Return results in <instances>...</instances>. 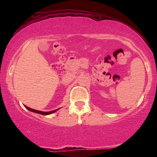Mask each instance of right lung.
Wrapping results in <instances>:
<instances>
[{"label":"right lung","mask_w":157,"mask_h":157,"mask_svg":"<svg viewBox=\"0 0 157 157\" xmlns=\"http://www.w3.org/2000/svg\"><path fill=\"white\" fill-rule=\"evenodd\" d=\"M25 108L27 109H28L29 111H33V112H34V113H39V114H41V115H49V114H51L52 113L55 112V111H57V110L59 109H55V110H53V111H38V110H35V109H31L30 107H27V106H25Z\"/></svg>","instance_id":"obj_1"}]
</instances>
